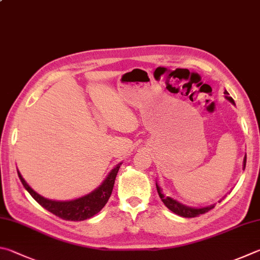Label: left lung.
<instances>
[{
	"mask_svg": "<svg viewBox=\"0 0 260 260\" xmlns=\"http://www.w3.org/2000/svg\"><path fill=\"white\" fill-rule=\"evenodd\" d=\"M224 94L226 95V99L230 102L234 103V100L231 96H229L230 94L228 93V91H225ZM245 162H247V155H244V160H243V168H245ZM155 186H157V191H158V194L160 197V199L164 202V205L167 207L169 210H172L173 212H175L176 215L178 216H182V217H186V218H192V217H198L202 214H206V212H208L209 210H211L214 208V206H209V207H205V208H191V207H187V206H184L182 204H179L178 201L172 199V198L169 197H165L161 190H160V187L158 186V184L155 183Z\"/></svg>",
	"mask_w": 260,
	"mask_h": 260,
	"instance_id": "1",
	"label": "left lung"
}]
</instances>
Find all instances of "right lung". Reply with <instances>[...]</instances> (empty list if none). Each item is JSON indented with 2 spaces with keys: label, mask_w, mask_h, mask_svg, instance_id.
Segmentation results:
<instances>
[{
  "label": "right lung",
  "mask_w": 260,
  "mask_h": 260,
  "mask_svg": "<svg viewBox=\"0 0 260 260\" xmlns=\"http://www.w3.org/2000/svg\"><path fill=\"white\" fill-rule=\"evenodd\" d=\"M120 165H117V166L112 169L109 175L106 178V181L103 182L96 190H94L87 196L72 201H53L45 199V198L41 197L39 193H36L29 185H28L19 172L18 176L20 178L22 185L25 186L28 192H29V194L34 198L43 208L64 220L79 221L91 218L92 216L98 214V212L106 206L111 196L115 179L118 171H119Z\"/></svg>",
  "instance_id": "add662e5"
}]
</instances>
